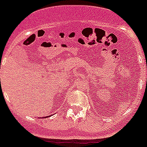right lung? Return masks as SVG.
Returning <instances> with one entry per match:
<instances>
[{
    "instance_id": "right-lung-1",
    "label": "right lung",
    "mask_w": 147,
    "mask_h": 147,
    "mask_svg": "<svg viewBox=\"0 0 147 147\" xmlns=\"http://www.w3.org/2000/svg\"><path fill=\"white\" fill-rule=\"evenodd\" d=\"M45 118H47V117H45Z\"/></svg>"
}]
</instances>
